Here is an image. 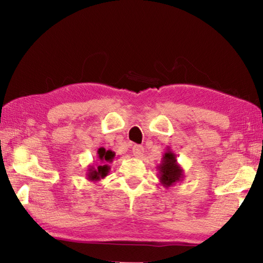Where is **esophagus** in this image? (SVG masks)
Returning a JSON list of instances; mask_svg holds the SVG:
<instances>
[{
    "mask_svg": "<svg viewBox=\"0 0 263 263\" xmlns=\"http://www.w3.org/2000/svg\"><path fill=\"white\" fill-rule=\"evenodd\" d=\"M132 153H133V156L137 158H141L142 155L144 153V149L142 146H139V144H135L132 148Z\"/></svg>",
    "mask_w": 263,
    "mask_h": 263,
    "instance_id": "esophagus-1",
    "label": "esophagus"
}]
</instances>
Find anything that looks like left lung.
<instances>
[{
  "instance_id": "1",
  "label": "left lung",
  "mask_w": 263,
  "mask_h": 263,
  "mask_svg": "<svg viewBox=\"0 0 263 263\" xmlns=\"http://www.w3.org/2000/svg\"><path fill=\"white\" fill-rule=\"evenodd\" d=\"M158 170L159 181L166 189L173 186L176 182L181 181L183 177L182 167L177 163L176 155L170 148L163 155L161 163L158 165Z\"/></svg>"
}]
</instances>
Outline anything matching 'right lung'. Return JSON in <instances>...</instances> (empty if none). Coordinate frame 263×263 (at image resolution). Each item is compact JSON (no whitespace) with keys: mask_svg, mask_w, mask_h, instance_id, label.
<instances>
[{"mask_svg":"<svg viewBox=\"0 0 263 263\" xmlns=\"http://www.w3.org/2000/svg\"><path fill=\"white\" fill-rule=\"evenodd\" d=\"M97 155H98V161H96V164L90 166V168H88V180L92 181V182H98L102 180V178H105L108 175V173L110 171V166L109 164L113 161L115 157V153L111 152V150H106L105 148L100 147L97 150Z\"/></svg>","mask_w":263,"mask_h":263,"instance_id":"obj_1","label":"right lung"}]
</instances>
